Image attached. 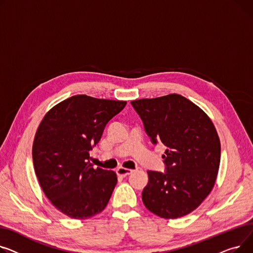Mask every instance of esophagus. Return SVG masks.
Wrapping results in <instances>:
<instances>
[{
    "label": "esophagus",
    "instance_id": "1",
    "mask_svg": "<svg viewBox=\"0 0 253 253\" xmlns=\"http://www.w3.org/2000/svg\"><path fill=\"white\" fill-rule=\"evenodd\" d=\"M132 171H133L132 169H126V168H118L116 169V173H117V175H120V176H126V175L130 174Z\"/></svg>",
    "mask_w": 253,
    "mask_h": 253
}]
</instances>
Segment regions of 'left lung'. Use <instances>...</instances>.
Here are the masks:
<instances>
[{
  "label": "left lung",
  "instance_id": "left-lung-1",
  "mask_svg": "<svg viewBox=\"0 0 253 253\" xmlns=\"http://www.w3.org/2000/svg\"><path fill=\"white\" fill-rule=\"evenodd\" d=\"M153 144L167 147L166 172L148 170L142 192L146 209L163 218L189 214L211 192L220 161V142L207 114L187 98L169 94L131 101Z\"/></svg>",
  "mask_w": 253,
  "mask_h": 253
}]
</instances>
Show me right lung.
<instances>
[{"instance_id": "add662e5", "label": "right lung", "mask_w": 253, "mask_h": 253, "mask_svg": "<svg viewBox=\"0 0 253 253\" xmlns=\"http://www.w3.org/2000/svg\"><path fill=\"white\" fill-rule=\"evenodd\" d=\"M126 101L72 96L50 109L36 132L33 160L44 195L65 215L85 219L105 209L117 176L94 169L90 151Z\"/></svg>"}]
</instances>
